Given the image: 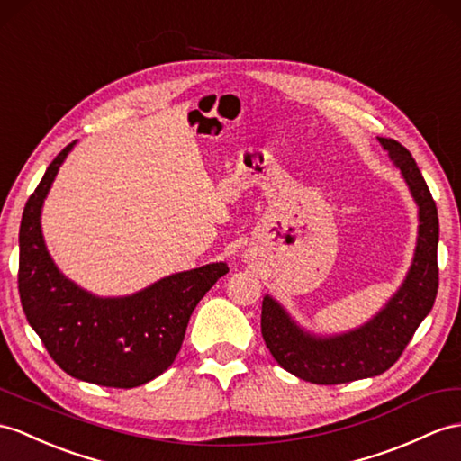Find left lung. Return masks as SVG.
Wrapping results in <instances>:
<instances>
[{"label": "left lung", "instance_id": "obj_1", "mask_svg": "<svg viewBox=\"0 0 461 461\" xmlns=\"http://www.w3.org/2000/svg\"><path fill=\"white\" fill-rule=\"evenodd\" d=\"M419 205L417 250L405 282L387 305L364 327L336 336H312L297 327L285 309L269 295L262 301V336L274 360L301 379L339 385L387 372L429 315L438 294V209L405 146L379 139Z\"/></svg>", "mask_w": 461, "mask_h": 461}]
</instances>
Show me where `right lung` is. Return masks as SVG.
Here are the masks:
<instances>
[{
  "instance_id": "right-lung-1",
  "label": "right lung",
  "mask_w": 461,
  "mask_h": 461,
  "mask_svg": "<svg viewBox=\"0 0 461 461\" xmlns=\"http://www.w3.org/2000/svg\"><path fill=\"white\" fill-rule=\"evenodd\" d=\"M74 144L50 162L21 219V305L66 374L101 387H139L172 366L194 309L229 266L217 262L172 274L127 297H95L64 277L44 246L41 209Z\"/></svg>"
}]
</instances>
